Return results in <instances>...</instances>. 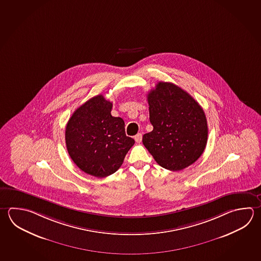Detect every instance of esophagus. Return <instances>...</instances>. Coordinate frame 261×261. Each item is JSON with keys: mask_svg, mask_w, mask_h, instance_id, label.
I'll use <instances>...</instances> for the list:
<instances>
[{"mask_svg": "<svg viewBox=\"0 0 261 261\" xmlns=\"http://www.w3.org/2000/svg\"><path fill=\"white\" fill-rule=\"evenodd\" d=\"M135 140H136V142L140 143L142 141V134H138L137 136H135Z\"/></svg>", "mask_w": 261, "mask_h": 261, "instance_id": "esophagus-1", "label": "esophagus"}]
</instances>
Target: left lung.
Here are the masks:
<instances>
[{
  "mask_svg": "<svg viewBox=\"0 0 261 261\" xmlns=\"http://www.w3.org/2000/svg\"><path fill=\"white\" fill-rule=\"evenodd\" d=\"M151 132L144 146L156 163L181 171L200 157L207 141L206 115L195 98L174 84L159 82L148 94Z\"/></svg>",
  "mask_w": 261,
  "mask_h": 261,
  "instance_id": "1",
  "label": "left lung"
}]
</instances>
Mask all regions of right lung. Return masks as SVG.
Returning <instances> with one entry per match:
<instances>
[{
    "label": "right lung",
    "mask_w": 261,
    "mask_h": 261,
    "mask_svg": "<svg viewBox=\"0 0 261 261\" xmlns=\"http://www.w3.org/2000/svg\"><path fill=\"white\" fill-rule=\"evenodd\" d=\"M113 103L95 96L76 109L65 128L69 156L83 172L95 177L116 172L135 140L125 135L124 122L111 114Z\"/></svg>",
    "instance_id": "obj_1"
}]
</instances>
